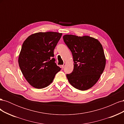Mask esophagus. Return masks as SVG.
I'll use <instances>...</instances> for the list:
<instances>
[{
    "instance_id": "34e87169",
    "label": "esophagus",
    "mask_w": 124,
    "mask_h": 124,
    "mask_svg": "<svg viewBox=\"0 0 124 124\" xmlns=\"http://www.w3.org/2000/svg\"><path fill=\"white\" fill-rule=\"evenodd\" d=\"M65 66H66V63H63V64L62 66V68H64V67H65Z\"/></svg>"
}]
</instances>
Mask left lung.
<instances>
[{
  "label": "left lung",
  "instance_id": "1",
  "mask_svg": "<svg viewBox=\"0 0 124 124\" xmlns=\"http://www.w3.org/2000/svg\"><path fill=\"white\" fill-rule=\"evenodd\" d=\"M63 39L72 53L73 70L66 76L70 84L81 91L92 87L98 81L106 66L102 45L89 36L66 35Z\"/></svg>",
  "mask_w": 124,
  "mask_h": 124
}]
</instances>
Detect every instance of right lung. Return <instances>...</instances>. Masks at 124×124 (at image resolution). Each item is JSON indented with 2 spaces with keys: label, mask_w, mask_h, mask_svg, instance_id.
Listing matches in <instances>:
<instances>
[{
  "label": "right lung",
  "mask_w": 124,
  "mask_h": 124,
  "mask_svg": "<svg viewBox=\"0 0 124 124\" xmlns=\"http://www.w3.org/2000/svg\"><path fill=\"white\" fill-rule=\"evenodd\" d=\"M62 36V33L56 32H40L29 36L23 42L18 64L26 80L33 87H47L61 70L53 57Z\"/></svg>",
  "instance_id": "right-lung-1"
}]
</instances>
